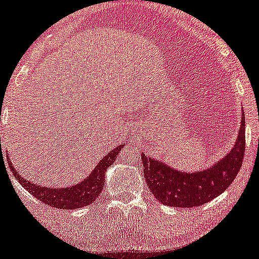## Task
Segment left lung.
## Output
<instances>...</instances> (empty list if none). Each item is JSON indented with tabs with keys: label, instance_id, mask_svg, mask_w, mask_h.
I'll list each match as a JSON object with an SVG mask.
<instances>
[{
	"label": "left lung",
	"instance_id": "8db88e82",
	"mask_svg": "<svg viewBox=\"0 0 259 259\" xmlns=\"http://www.w3.org/2000/svg\"><path fill=\"white\" fill-rule=\"evenodd\" d=\"M243 118L245 115L242 114L240 133L231 151L218 163L201 172H181L141 153L145 180L155 198L167 206L193 208L208 203L229 188L242 166L245 155Z\"/></svg>",
	"mask_w": 259,
	"mask_h": 259
}]
</instances>
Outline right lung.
<instances>
[{
	"instance_id": "add662e5",
	"label": "right lung",
	"mask_w": 259,
	"mask_h": 259,
	"mask_svg": "<svg viewBox=\"0 0 259 259\" xmlns=\"http://www.w3.org/2000/svg\"><path fill=\"white\" fill-rule=\"evenodd\" d=\"M124 145H119L114 150L107 153L103 158H101L99 163L96 168L91 172L86 180L79 182L72 187H65V188H48V187L36 186V184L30 183L29 181L21 177L11 161H8L11 171L17 181L24 187L34 198L39 199L42 203L53 206L56 209H78L92 204L98 195H101L102 189L104 186V176L106 171L110 164L114 163L116 156L123 149ZM8 157V156H7Z\"/></svg>"
}]
</instances>
